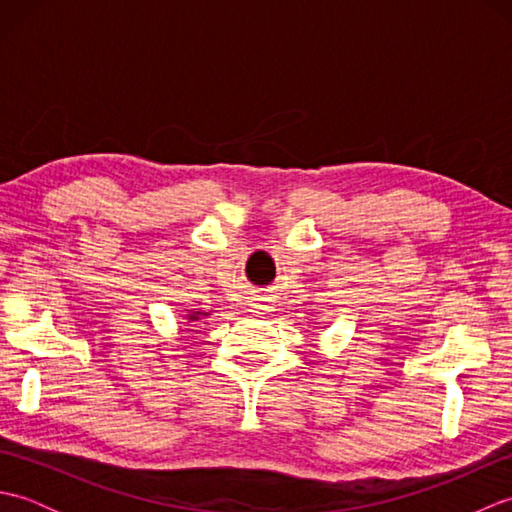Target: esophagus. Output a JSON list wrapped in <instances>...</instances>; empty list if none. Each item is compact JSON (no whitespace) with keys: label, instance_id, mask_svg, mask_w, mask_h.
Masks as SVG:
<instances>
[{"label":"esophagus","instance_id":"34e87169","mask_svg":"<svg viewBox=\"0 0 512 512\" xmlns=\"http://www.w3.org/2000/svg\"><path fill=\"white\" fill-rule=\"evenodd\" d=\"M250 306H253V312H257V314H262V312H266V310L273 308V306H270L268 301H262V299H257L255 303H250Z\"/></svg>","mask_w":512,"mask_h":512}]
</instances>
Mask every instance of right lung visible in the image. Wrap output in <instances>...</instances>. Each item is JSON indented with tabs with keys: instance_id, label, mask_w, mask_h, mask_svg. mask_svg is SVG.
Here are the masks:
<instances>
[{
	"instance_id": "add662e5",
	"label": "right lung",
	"mask_w": 512,
	"mask_h": 512,
	"mask_svg": "<svg viewBox=\"0 0 512 512\" xmlns=\"http://www.w3.org/2000/svg\"><path fill=\"white\" fill-rule=\"evenodd\" d=\"M202 317H209V312H193V310H189V312H187V319H189V323H191V321H200Z\"/></svg>"
}]
</instances>
